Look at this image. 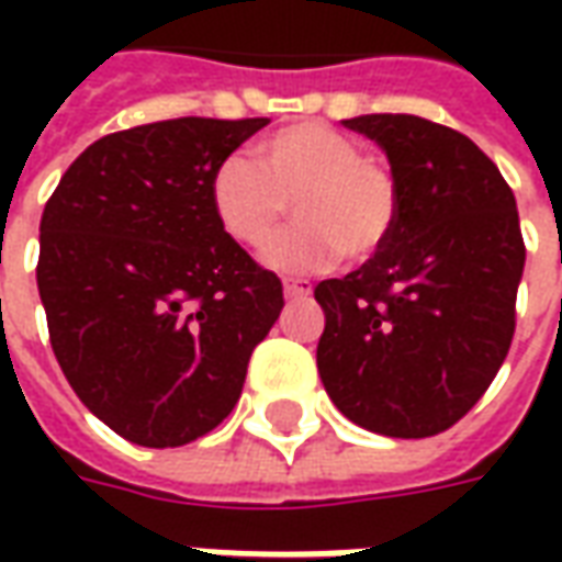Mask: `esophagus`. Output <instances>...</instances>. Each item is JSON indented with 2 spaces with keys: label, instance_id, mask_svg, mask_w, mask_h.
Returning <instances> with one entry per match:
<instances>
[{
  "label": "esophagus",
  "instance_id": "esophagus-1",
  "mask_svg": "<svg viewBox=\"0 0 562 562\" xmlns=\"http://www.w3.org/2000/svg\"><path fill=\"white\" fill-rule=\"evenodd\" d=\"M294 292H301V289H297V285H294Z\"/></svg>",
  "mask_w": 562,
  "mask_h": 562
}]
</instances>
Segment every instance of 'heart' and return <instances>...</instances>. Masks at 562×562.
Listing matches in <instances>:
<instances>
[{"mask_svg": "<svg viewBox=\"0 0 562 562\" xmlns=\"http://www.w3.org/2000/svg\"><path fill=\"white\" fill-rule=\"evenodd\" d=\"M352 180L355 189H358L355 201H358V213H361L358 225L364 232L373 228L370 240H376V234L385 228V222L391 216L389 173L382 171V165L370 159V156H352Z\"/></svg>", "mask_w": 562, "mask_h": 562, "instance_id": "b5f03b06", "label": "heart"}]
</instances>
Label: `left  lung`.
<instances>
[{
    "label": "left lung",
    "instance_id": "8db88e82",
    "mask_svg": "<svg viewBox=\"0 0 562 562\" xmlns=\"http://www.w3.org/2000/svg\"><path fill=\"white\" fill-rule=\"evenodd\" d=\"M244 128L180 116L104 135L44 204L35 280L56 361L80 403L135 446L216 430L280 318L277 273L216 207V173Z\"/></svg>",
    "mask_w": 562,
    "mask_h": 562
}]
</instances>
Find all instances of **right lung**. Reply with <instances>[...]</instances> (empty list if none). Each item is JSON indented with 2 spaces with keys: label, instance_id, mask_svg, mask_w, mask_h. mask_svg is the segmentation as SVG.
<instances>
[{
  "label": "right lung",
  "instance_id": "add662e5",
  "mask_svg": "<svg viewBox=\"0 0 562 562\" xmlns=\"http://www.w3.org/2000/svg\"><path fill=\"white\" fill-rule=\"evenodd\" d=\"M346 126L389 153L394 216L373 258L318 282V376L349 422L422 439L470 413L512 346L518 207L494 161L454 128L409 114Z\"/></svg>",
  "mask_w": 562,
  "mask_h": 562
}]
</instances>
